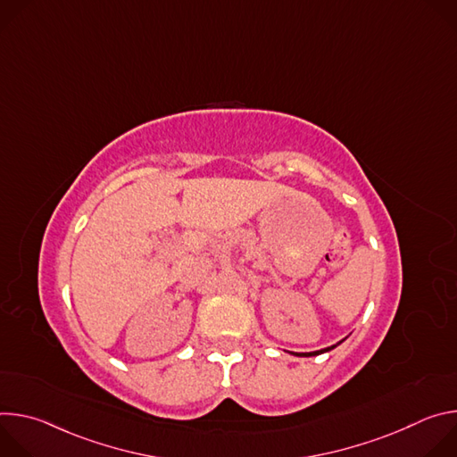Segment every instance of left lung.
<instances>
[{"mask_svg":"<svg viewBox=\"0 0 457 457\" xmlns=\"http://www.w3.org/2000/svg\"><path fill=\"white\" fill-rule=\"evenodd\" d=\"M344 342V340H342ZM338 345V344H337ZM337 345H333V347H328V349H321V351H314V353H300V354H296V356H316V354H321V353H328V351H331V349H335ZM295 354V353H293Z\"/></svg>","mask_w":457,"mask_h":457,"instance_id":"obj_1","label":"left lung"}]
</instances>
